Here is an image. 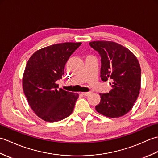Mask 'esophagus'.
Returning a JSON list of instances; mask_svg holds the SVG:
<instances>
[{"label":"esophagus","mask_w":158,"mask_h":158,"mask_svg":"<svg viewBox=\"0 0 158 158\" xmlns=\"http://www.w3.org/2000/svg\"><path fill=\"white\" fill-rule=\"evenodd\" d=\"M81 94H82V95H83L84 96H89L90 94H91V92H82Z\"/></svg>","instance_id":"34e87169"}]
</instances>
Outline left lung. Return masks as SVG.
Returning a JSON list of instances; mask_svg holds the SVG:
<instances>
[{"instance_id": "left-lung-1", "label": "left lung", "mask_w": 158, "mask_h": 158, "mask_svg": "<svg viewBox=\"0 0 158 158\" xmlns=\"http://www.w3.org/2000/svg\"><path fill=\"white\" fill-rule=\"evenodd\" d=\"M89 44L101 58V79L112 81L113 89L109 93L99 94L101 100L95 107L96 111L110 118L126 115L139 94L141 69L138 60L128 49L115 42L97 41Z\"/></svg>"}]
</instances>
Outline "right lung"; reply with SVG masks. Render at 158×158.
<instances>
[{
  "instance_id": "obj_1",
  "label": "right lung",
  "mask_w": 158,
  "mask_h": 158,
  "mask_svg": "<svg viewBox=\"0 0 158 158\" xmlns=\"http://www.w3.org/2000/svg\"><path fill=\"white\" fill-rule=\"evenodd\" d=\"M81 43H64L42 48L33 53L26 64L22 85L29 105L45 122L65 119L73 111L77 93L58 88L70 56Z\"/></svg>"
}]
</instances>
